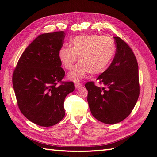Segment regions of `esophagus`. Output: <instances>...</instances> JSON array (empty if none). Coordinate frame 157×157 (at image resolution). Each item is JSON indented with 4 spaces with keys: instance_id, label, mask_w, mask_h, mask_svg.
Here are the masks:
<instances>
[{
    "instance_id": "1",
    "label": "esophagus",
    "mask_w": 157,
    "mask_h": 157,
    "mask_svg": "<svg viewBox=\"0 0 157 157\" xmlns=\"http://www.w3.org/2000/svg\"><path fill=\"white\" fill-rule=\"evenodd\" d=\"M75 88L76 89H78V88H79L81 87V86H82V84H80V83H79V82H76V83H75Z\"/></svg>"
}]
</instances>
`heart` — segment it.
Returning <instances> with one entry per match:
<instances>
[{
	"label": "heart",
	"mask_w": 157,
	"mask_h": 157,
	"mask_svg": "<svg viewBox=\"0 0 157 157\" xmlns=\"http://www.w3.org/2000/svg\"><path fill=\"white\" fill-rule=\"evenodd\" d=\"M116 52L113 40L101 35L78 36L71 46L62 47L59 58L63 67L71 69L78 60L79 63L67 74V78L78 82L88 73L92 75L105 72L111 65Z\"/></svg>",
	"instance_id": "1"
}]
</instances>
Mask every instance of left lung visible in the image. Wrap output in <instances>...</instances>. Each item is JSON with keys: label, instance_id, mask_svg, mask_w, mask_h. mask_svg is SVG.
<instances>
[{"label": "left lung", "instance_id": "left-lung-1", "mask_svg": "<svg viewBox=\"0 0 157 157\" xmlns=\"http://www.w3.org/2000/svg\"><path fill=\"white\" fill-rule=\"evenodd\" d=\"M117 46L115 57L109 68L96 80L86 84L88 102L92 115L106 124H115L128 117L140 94L138 65L129 46L119 37H113Z\"/></svg>", "mask_w": 157, "mask_h": 157}]
</instances>
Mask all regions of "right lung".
Masks as SVG:
<instances>
[{"label":"right lung","mask_w":157,"mask_h":157,"mask_svg":"<svg viewBox=\"0 0 157 157\" xmlns=\"http://www.w3.org/2000/svg\"><path fill=\"white\" fill-rule=\"evenodd\" d=\"M63 31L39 35L23 51L13 75V86L22 114L42 127H51L65 116L66 96L75 89L71 82H61L65 71L59 51ZM61 82L62 84L56 85Z\"/></svg>","instance_id":"add662e5"}]
</instances>
